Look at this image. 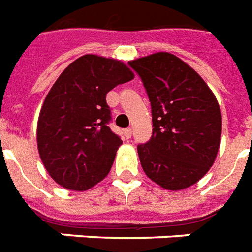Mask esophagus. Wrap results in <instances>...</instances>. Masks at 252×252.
<instances>
[{
	"mask_svg": "<svg viewBox=\"0 0 252 252\" xmlns=\"http://www.w3.org/2000/svg\"><path fill=\"white\" fill-rule=\"evenodd\" d=\"M124 135L126 139H130L132 135V131L131 128H126V130H124Z\"/></svg>",
	"mask_w": 252,
	"mask_h": 252,
	"instance_id": "1",
	"label": "esophagus"
}]
</instances>
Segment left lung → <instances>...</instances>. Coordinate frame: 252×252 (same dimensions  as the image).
Instances as JSON below:
<instances>
[{
    "label": "left lung",
    "instance_id": "8db88e82",
    "mask_svg": "<svg viewBox=\"0 0 252 252\" xmlns=\"http://www.w3.org/2000/svg\"><path fill=\"white\" fill-rule=\"evenodd\" d=\"M128 65L142 78L152 108V136L138 146L146 176L180 191L206 176L221 143V110L203 78L181 58L158 52Z\"/></svg>",
    "mask_w": 252,
    "mask_h": 252
}]
</instances>
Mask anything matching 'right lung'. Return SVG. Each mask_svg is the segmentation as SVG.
<instances>
[{
  "label": "right lung",
  "mask_w": 252,
  "mask_h": 252,
  "mask_svg": "<svg viewBox=\"0 0 252 252\" xmlns=\"http://www.w3.org/2000/svg\"><path fill=\"white\" fill-rule=\"evenodd\" d=\"M134 79L122 61L84 54L71 62L46 94L37 120V150L60 186L86 191L101 182L122 144L108 126L106 94Z\"/></svg>",
  "instance_id": "obj_1"
}]
</instances>
